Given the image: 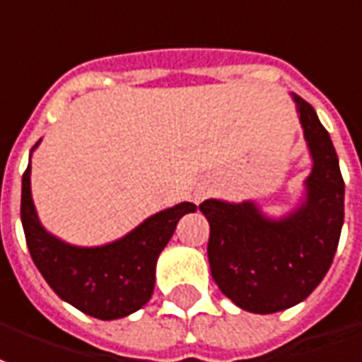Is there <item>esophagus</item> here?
<instances>
[{"label":"esophagus","mask_w":362,"mask_h":362,"mask_svg":"<svg viewBox=\"0 0 362 362\" xmlns=\"http://www.w3.org/2000/svg\"><path fill=\"white\" fill-rule=\"evenodd\" d=\"M195 199H197V201H201V199H203V195H201V193H197Z\"/></svg>","instance_id":"obj_1"}]
</instances>
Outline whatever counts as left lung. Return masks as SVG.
Returning <instances> with one entry per match:
<instances>
[{
	"label": "left lung",
	"mask_w": 362,
	"mask_h": 362,
	"mask_svg": "<svg viewBox=\"0 0 362 362\" xmlns=\"http://www.w3.org/2000/svg\"><path fill=\"white\" fill-rule=\"evenodd\" d=\"M311 157L298 203L270 216L246 199L201 203L211 236L209 264L224 296L250 313H276L298 305L331 268L345 216V183L329 132L311 104L291 94Z\"/></svg>",
	"instance_id": "obj_1"
}]
</instances>
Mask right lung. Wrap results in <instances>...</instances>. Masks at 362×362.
Instances as JSON below:
<instances>
[{
	"mask_svg": "<svg viewBox=\"0 0 362 362\" xmlns=\"http://www.w3.org/2000/svg\"><path fill=\"white\" fill-rule=\"evenodd\" d=\"M21 181V223L37 270L62 301L86 315L112 321L141 310L156 288V266L179 218L197 205L179 203L148 216L134 230L100 246H76L49 233L31 195V157Z\"/></svg>",
	"mask_w": 362,
	"mask_h": 362,
	"instance_id": "1",
	"label": "right lung"
}]
</instances>
